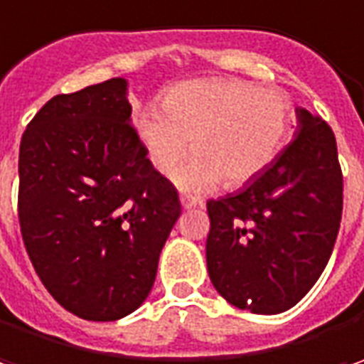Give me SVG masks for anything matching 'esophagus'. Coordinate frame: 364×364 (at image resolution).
<instances>
[{"mask_svg":"<svg viewBox=\"0 0 364 364\" xmlns=\"http://www.w3.org/2000/svg\"><path fill=\"white\" fill-rule=\"evenodd\" d=\"M181 205L185 210H191V208L201 205V201H199L198 198H191V196H181Z\"/></svg>","mask_w":364,"mask_h":364,"instance_id":"1","label":"esophagus"}]
</instances>
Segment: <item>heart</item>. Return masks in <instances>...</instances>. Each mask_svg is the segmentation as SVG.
I'll use <instances>...</instances> for the list:
<instances>
[{
    "mask_svg": "<svg viewBox=\"0 0 364 364\" xmlns=\"http://www.w3.org/2000/svg\"><path fill=\"white\" fill-rule=\"evenodd\" d=\"M291 100L234 79H196L171 87L163 109L149 105L136 114L140 136L154 168L173 173L189 151L175 181L205 191L222 181L236 189L273 163L289 134Z\"/></svg>",
    "mask_w": 364,
    "mask_h": 364,
    "instance_id": "b5f03b06",
    "label": "heart"
}]
</instances>
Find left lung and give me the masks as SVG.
Listing matches in <instances>:
<instances>
[{
    "mask_svg": "<svg viewBox=\"0 0 364 364\" xmlns=\"http://www.w3.org/2000/svg\"><path fill=\"white\" fill-rule=\"evenodd\" d=\"M208 273L228 304L281 314L314 287L342 218L336 138L297 107V132L238 193L208 201Z\"/></svg>",
    "mask_w": 364,
    "mask_h": 364,
    "instance_id": "obj_1",
    "label": "left lung"
}]
</instances>
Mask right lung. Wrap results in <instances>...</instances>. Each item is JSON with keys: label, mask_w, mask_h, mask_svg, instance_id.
Segmentation results:
<instances>
[{"label": "right lung", "mask_w": 364, "mask_h": 364, "mask_svg": "<svg viewBox=\"0 0 364 364\" xmlns=\"http://www.w3.org/2000/svg\"><path fill=\"white\" fill-rule=\"evenodd\" d=\"M116 77L55 95L20 142L18 218L42 285L75 316L114 322L149 297L181 203L146 159Z\"/></svg>", "instance_id": "right-lung-1"}]
</instances>
